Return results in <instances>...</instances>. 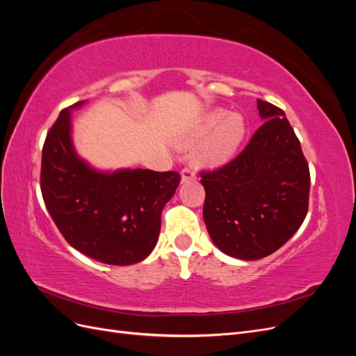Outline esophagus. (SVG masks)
I'll return each mask as SVG.
<instances>
[{"instance_id":"1","label":"esophagus","mask_w":356,"mask_h":356,"mask_svg":"<svg viewBox=\"0 0 356 356\" xmlns=\"http://www.w3.org/2000/svg\"><path fill=\"white\" fill-rule=\"evenodd\" d=\"M195 178H196L195 169L184 168V169L181 170V179H182V182H187V181H191V179H195Z\"/></svg>"}]
</instances>
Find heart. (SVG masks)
<instances>
[{"mask_svg":"<svg viewBox=\"0 0 356 356\" xmlns=\"http://www.w3.org/2000/svg\"><path fill=\"white\" fill-rule=\"evenodd\" d=\"M246 134V124L241 114H225L222 110L212 111L202 118L193 139L204 138L197 148L200 163L217 166L227 161L241 147Z\"/></svg>","mask_w":356,"mask_h":356,"instance_id":"obj_1","label":"heart"}]
</instances>
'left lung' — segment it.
Wrapping results in <instances>:
<instances>
[{
    "instance_id": "8db88e82",
    "label": "left lung",
    "mask_w": 356,
    "mask_h": 356,
    "mask_svg": "<svg viewBox=\"0 0 356 356\" xmlns=\"http://www.w3.org/2000/svg\"><path fill=\"white\" fill-rule=\"evenodd\" d=\"M266 120L242 153L202 170L203 220L212 242L241 260H260L285 245L309 208L310 172L294 129L276 105L257 99Z\"/></svg>"
}]
</instances>
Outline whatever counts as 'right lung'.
I'll use <instances>...</instances> for the list:
<instances>
[{
	"instance_id": "1",
	"label": "right lung",
	"mask_w": 356,
	"mask_h": 356,
	"mask_svg": "<svg viewBox=\"0 0 356 356\" xmlns=\"http://www.w3.org/2000/svg\"><path fill=\"white\" fill-rule=\"evenodd\" d=\"M70 111H60L42 145L40 184L50 217L65 241L93 260L143 261L154 250L161 209L181 177L175 170L92 169L74 152Z\"/></svg>"
}]
</instances>
